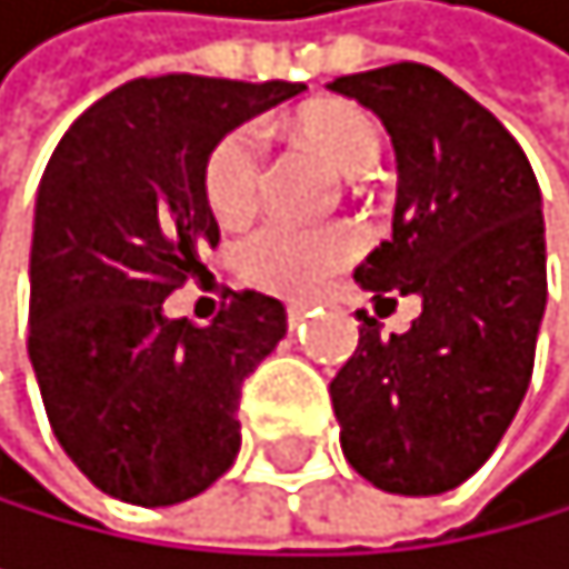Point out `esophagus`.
<instances>
[{
  "instance_id": "obj_1",
  "label": "esophagus",
  "mask_w": 569,
  "mask_h": 569,
  "mask_svg": "<svg viewBox=\"0 0 569 569\" xmlns=\"http://www.w3.org/2000/svg\"><path fill=\"white\" fill-rule=\"evenodd\" d=\"M309 317V302H288V323L296 328V323H302Z\"/></svg>"
}]
</instances>
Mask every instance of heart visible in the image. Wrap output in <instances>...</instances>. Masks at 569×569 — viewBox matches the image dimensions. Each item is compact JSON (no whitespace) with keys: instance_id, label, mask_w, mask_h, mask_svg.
<instances>
[{"instance_id":"obj_1","label":"heart","mask_w":569,"mask_h":569,"mask_svg":"<svg viewBox=\"0 0 569 569\" xmlns=\"http://www.w3.org/2000/svg\"><path fill=\"white\" fill-rule=\"evenodd\" d=\"M302 131L313 149L341 170L363 173L378 160V131L363 110L349 102H323L302 117ZM263 184V131L256 123L223 134L210 160H206L202 188L206 202L220 223H241L260 199ZM359 231L352 223H302L267 220L246 234L238 246V270L256 288L281 291V296H302L328 281L338 267H346L359 252Z\"/></svg>"}]
</instances>
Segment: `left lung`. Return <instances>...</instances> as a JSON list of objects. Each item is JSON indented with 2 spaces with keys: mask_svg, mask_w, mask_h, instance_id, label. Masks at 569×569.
Returning <instances> with one entry per match:
<instances>
[{
  "mask_svg": "<svg viewBox=\"0 0 569 569\" xmlns=\"http://www.w3.org/2000/svg\"><path fill=\"white\" fill-rule=\"evenodd\" d=\"M391 134V238L356 281L373 299L417 296L406 335L367 313L331 381L341 452L391 496H441L496 452L531 385L546 317V223L528 156L463 88L423 63L328 84Z\"/></svg>",
  "mask_w": 569,
  "mask_h": 569,
  "instance_id": "8db88e82",
  "label": "left lung"
}]
</instances>
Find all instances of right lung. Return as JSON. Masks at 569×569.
I'll return each instance as SVG.
<instances>
[{
    "instance_id": "right-lung-1",
    "label": "right lung",
    "mask_w": 569,
    "mask_h": 569,
    "mask_svg": "<svg viewBox=\"0 0 569 569\" xmlns=\"http://www.w3.org/2000/svg\"><path fill=\"white\" fill-rule=\"evenodd\" d=\"M306 84L163 73L84 110L41 173L28 352L56 441L131 506H173L228 473L238 388L288 331L284 306L231 291L206 328L167 317L220 241L202 173L217 141Z\"/></svg>"
}]
</instances>
